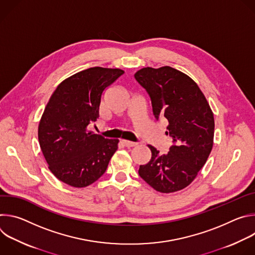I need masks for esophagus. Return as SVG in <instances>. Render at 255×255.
Returning <instances> with one entry per match:
<instances>
[{
  "label": "esophagus",
  "mask_w": 255,
  "mask_h": 255,
  "mask_svg": "<svg viewBox=\"0 0 255 255\" xmlns=\"http://www.w3.org/2000/svg\"><path fill=\"white\" fill-rule=\"evenodd\" d=\"M122 143L124 144V146H126V147H128V148H130V147H134V146H136V145H137V143H135V142H131V141H128V140H123V141H122Z\"/></svg>",
  "instance_id": "obj_1"
}]
</instances>
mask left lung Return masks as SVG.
I'll use <instances>...</instances> for the list:
<instances>
[{
    "instance_id": "obj_1",
    "label": "left lung",
    "mask_w": 255,
    "mask_h": 255,
    "mask_svg": "<svg viewBox=\"0 0 255 255\" xmlns=\"http://www.w3.org/2000/svg\"><path fill=\"white\" fill-rule=\"evenodd\" d=\"M134 77L148 93L155 118L168 121L165 134L173 142L162 155L148 145L151 159L140 165L139 175L159 193L183 190L192 184L212 150V109L197 83L173 67H143Z\"/></svg>"
}]
</instances>
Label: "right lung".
I'll list each match as a JSON object with an SVG mask.
<instances>
[{"mask_svg":"<svg viewBox=\"0 0 255 255\" xmlns=\"http://www.w3.org/2000/svg\"><path fill=\"white\" fill-rule=\"evenodd\" d=\"M124 74L120 68L91 67L62 81L51 95L38 125V140L49 170L62 183L86 188L106 171L118 139L94 134L106 89Z\"/></svg>","mask_w":255,"mask_h":255,"instance_id":"right-lung-1","label":"right lung"}]
</instances>
